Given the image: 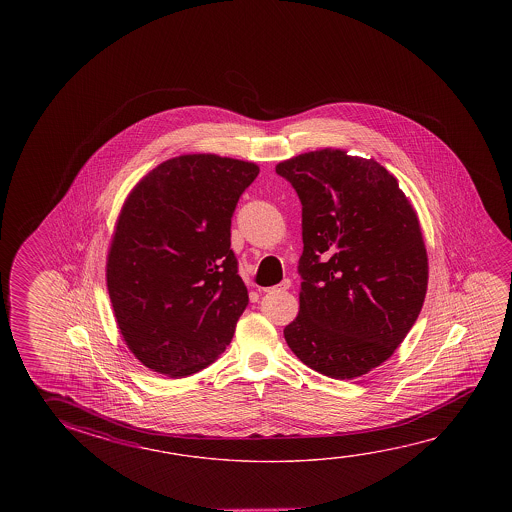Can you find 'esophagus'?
Instances as JSON below:
<instances>
[{
    "label": "esophagus",
    "instance_id": "1",
    "mask_svg": "<svg viewBox=\"0 0 512 512\" xmlns=\"http://www.w3.org/2000/svg\"><path fill=\"white\" fill-rule=\"evenodd\" d=\"M289 287H291V280L284 278L280 284L275 285V287H269L266 291H268V293H280V291H287Z\"/></svg>",
    "mask_w": 512,
    "mask_h": 512
}]
</instances>
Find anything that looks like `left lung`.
<instances>
[{"label":"left lung","instance_id":"left-lung-1","mask_svg":"<svg viewBox=\"0 0 512 512\" xmlns=\"http://www.w3.org/2000/svg\"><path fill=\"white\" fill-rule=\"evenodd\" d=\"M302 202L300 312L284 328L309 368L352 380L386 362L425 302L416 210L377 160L309 151L277 166Z\"/></svg>","mask_w":512,"mask_h":512}]
</instances>
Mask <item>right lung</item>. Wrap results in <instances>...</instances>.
I'll return each instance as SVG.
<instances>
[{
	"mask_svg": "<svg viewBox=\"0 0 512 512\" xmlns=\"http://www.w3.org/2000/svg\"><path fill=\"white\" fill-rule=\"evenodd\" d=\"M257 175L253 162L180 155L128 194L107 257V287L119 332L146 368L184 378L227 350L248 305L230 227Z\"/></svg>",
	"mask_w": 512,
	"mask_h": 512,
	"instance_id": "obj_1",
	"label": "right lung"
}]
</instances>
